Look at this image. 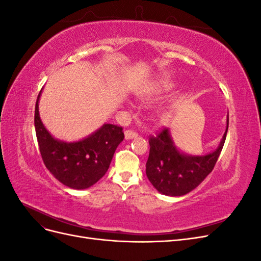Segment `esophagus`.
Listing matches in <instances>:
<instances>
[{"label": "esophagus", "instance_id": "1", "mask_svg": "<svg viewBox=\"0 0 261 261\" xmlns=\"http://www.w3.org/2000/svg\"><path fill=\"white\" fill-rule=\"evenodd\" d=\"M138 136V134L136 132H134L132 129H126L125 130V138L126 139H132V138H136Z\"/></svg>", "mask_w": 261, "mask_h": 261}]
</instances>
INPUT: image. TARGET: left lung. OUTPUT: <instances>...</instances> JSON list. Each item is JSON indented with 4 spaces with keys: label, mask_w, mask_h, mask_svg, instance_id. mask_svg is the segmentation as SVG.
<instances>
[{
    "label": "left lung",
    "mask_w": 261,
    "mask_h": 261,
    "mask_svg": "<svg viewBox=\"0 0 261 261\" xmlns=\"http://www.w3.org/2000/svg\"><path fill=\"white\" fill-rule=\"evenodd\" d=\"M228 127L216 151L201 156L180 153L171 139L168 128L150 136V151L146 174L158 192L168 196H183L198 186L215 168L222 151Z\"/></svg>",
    "instance_id": "1"
}]
</instances>
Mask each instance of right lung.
I'll use <instances>...</instances> for the list:
<instances>
[{
    "mask_svg": "<svg viewBox=\"0 0 261 261\" xmlns=\"http://www.w3.org/2000/svg\"><path fill=\"white\" fill-rule=\"evenodd\" d=\"M35 109V128L45 168L62 184L74 189H85L103 176L117 146L124 139L123 127L105 124L92 135L76 143L54 139L45 129L39 115L38 101Z\"/></svg>",
    "mask_w": 261,
    "mask_h": 261,
    "instance_id": "add662e5",
    "label": "right lung"
}]
</instances>
